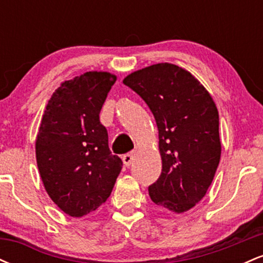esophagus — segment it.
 <instances>
[{
  "instance_id": "esophagus-1",
  "label": "esophagus",
  "mask_w": 263,
  "mask_h": 263,
  "mask_svg": "<svg viewBox=\"0 0 263 263\" xmlns=\"http://www.w3.org/2000/svg\"><path fill=\"white\" fill-rule=\"evenodd\" d=\"M122 161L125 163L126 167H129L132 164V162H134V156L131 153H126V155L122 156Z\"/></svg>"
}]
</instances>
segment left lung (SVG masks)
Listing matches in <instances>:
<instances>
[{"mask_svg": "<svg viewBox=\"0 0 263 263\" xmlns=\"http://www.w3.org/2000/svg\"><path fill=\"white\" fill-rule=\"evenodd\" d=\"M123 84L143 99L158 127L162 173L149 185L151 199L178 214L192 209L213 182L221 155L210 93L189 71L168 63L135 71Z\"/></svg>", "mask_w": 263, "mask_h": 263, "instance_id": "left-lung-1", "label": "left lung"}]
</instances>
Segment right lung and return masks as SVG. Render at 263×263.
<instances>
[{
  "label": "right lung",
  "mask_w": 263,
  "mask_h": 263,
  "mask_svg": "<svg viewBox=\"0 0 263 263\" xmlns=\"http://www.w3.org/2000/svg\"><path fill=\"white\" fill-rule=\"evenodd\" d=\"M115 81V75L104 71L65 81L42 119L35 141L39 173L52 200L74 218L104 204L122 170L99 116Z\"/></svg>",
  "instance_id": "right-lung-1"
}]
</instances>
